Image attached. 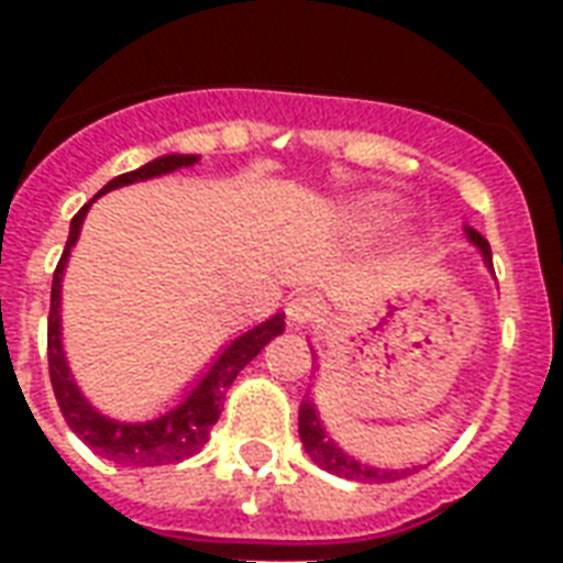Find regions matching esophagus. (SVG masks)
Here are the masks:
<instances>
[{
  "instance_id": "34e87169",
  "label": "esophagus",
  "mask_w": 563,
  "mask_h": 563,
  "mask_svg": "<svg viewBox=\"0 0 563 563\" xmlns=\"http://www.w3.org/2000/svg\"><path fill=\"white\" fill-rule=\"evenodd\" d=\"M286 316H289L291 327H307V324H312L318 316H321V307H318L316 298H309V295H298V298L289 300Z\"/></svg>"
}]
</instances>
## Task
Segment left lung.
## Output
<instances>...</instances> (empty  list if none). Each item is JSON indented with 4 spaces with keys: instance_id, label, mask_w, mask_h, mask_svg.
Returning a JSON list of instances; mask_svg holds the SVG:
<instances>
[{
    "instance_id": "left-lung-1",
    "label": "left lung",
    "mask_w": 563,
    "mask_h": 563,
    "mask_svg": "<svg viewBox=\"0 0 563 563\" xmlns=\"http://www.w3.org/2000/svg\"><path fill=\"white\" fill-rule=\"evenodd\" d=\"M464 233L471 239V245L476 247L488 265L490 272H494V263H490V245L488 239L482 236L479 230H473L464 224ZM298 432L300 441H303V450L309 453V459L318 464V467H324V471L335 473V476H342V479H353V482H394L402 479V476H409L411 471H418V467H400V471H394V467H371V464L356 462L353 455H347L342 446L335 444L333 438L327 435L324 423L318 418L316 402L303 400L300 402V415H298Z\"/></svg>"
}]
</instances>
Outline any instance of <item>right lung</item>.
I'll return each mask as SVG.
<instances>
[{
	"mask_svg": "<svg viewBox=\"0 0 563 563\" xmlns=\"http://www.w3.org/2000/svg\"><path fill=\"white\" fill-rule=\"evenodd\" d=\"M198 163V154H163L157 161L145 163L140 169L125 172L101 189L99 195L110 189L128 187L136 180H152L169 172L187 169ZM96 195V198H99ZM92 198V201H96ZM84 203L81 210L75 212L73 224H69V239H66L64 256L55 268V280H52V307H48V376H52V388H55L57 406L64 411L66 423L75 435L81 438L84 444L92 446L96 453L110 459V462L125 464V467H157V464L184 462L195 455L207 444L210 427L219 420L221 406H224V391L230 383L236 379L239 371L245 368L247 362L254 360L256 353L263 351L265 344L272 342L274 335L283 333V312L272 316L263 324L251 327L247 333L236 335L224 351L212 360V365L201 374V379L187 391V397L175 406V409L163 411L161 418L143 420V423H125V420H113L101 415L81 388L75 385V376L69 371L64 353V339H60V283H64L66 263L73 254L75 242L81 236V224L87 219V210L92 207Z\"/></svg>",
	"mask_w": 563,
	"mask_h": 563,
	"instance_id": "add662e5",
	"label": "right lung"
}]
</instances>
